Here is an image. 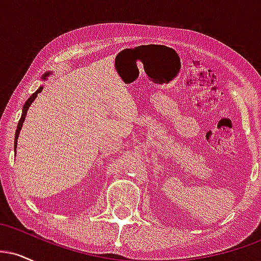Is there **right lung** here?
I'll return each mask as SVG.
<instances>
[{
  "mask_svg": "<svg viewBox=\"0 0 261 261\" xmlns=\"http://www.w3.org/2000/svg\"><path fill=\"white\" fill-rule=\"evenodd\" d=\"M46 76H49V73L45 74L44 79H46ZM41 91H43V87H40V88H39L38 91H35L34 93H33V94L31 95V97L28 98V100L25 101L24 107H23V114H22V116H20V120H19V122H18V126H17V130H16V137H14V149H16V147H17V139H18V135H19V131H20V128H22L23 122H24V119H25L27 112H28V109H29V107H31V104L33 103V101H34L35 98H37L38 93H40Z\"/></svg>",
  "mask_w": 261,
  "mask_h": 261,
  "instance_id": "1",
  "label": "right lung"
}]
</instances>
